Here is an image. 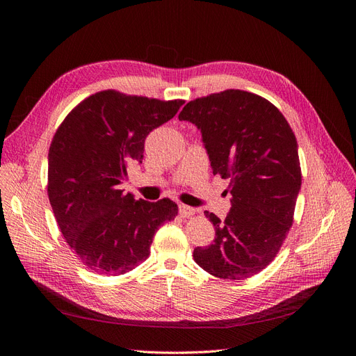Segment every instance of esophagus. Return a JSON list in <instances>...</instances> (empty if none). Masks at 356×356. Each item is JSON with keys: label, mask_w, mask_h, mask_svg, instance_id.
Listing matches in <instances>:
<instances>
[{"label": "esophagus", "mask_w": 356, "mask_h": 356, "mask_svg": "<svg viewBox=\"0 0 356 356\" xmlns=\"http://www.w3.org/2000/svg\"><path fill=\"white\" fill-rule=\"evenodd\" d=\"M195 212H196V211L193 209V208H190V207H187V204H179V213H181L184 218L191 217V215H195Z\"/></svg>", "instance_id": "1"}]
</instances>
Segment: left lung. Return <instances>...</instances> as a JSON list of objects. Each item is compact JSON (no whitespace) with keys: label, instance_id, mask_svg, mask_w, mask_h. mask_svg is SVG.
Masks as SVG:
<instances>
[{"label":"left lung","instance_id":"left-lung-1","mask_svg":"<svg viewBox=\"0 0 356 356\" xmlns=\"http://www.w3.org/2000/svg\"><path fill=\"white\" fill-rule=\"evenodd\" d=\"M202 132L213 175L229 179L232 208L209 246L193 251L209 275L241 281L270 264L294 221L301 187L297 139L276 106L229 89L190 101L178 115Z\"/></svg>","mask_w":356,"mask_h":356}]
</instances>
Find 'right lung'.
Segmentation results:
<instances>
[{"instance_id":"1","label":"right lung","mask_w":356,"mask_h":356,"mask_svg":"<svg viewBox=\"0 0 356 356\" xmlns=\"http://www.w3.org/2000/svg\"><path fill=\"white\" fill-rule=\"evenodd\" d=\"M184 101L102 90L65 117L49 149L47 195L56 222L79 260L118 276L145 261L153 236L178 215L169 199L135 200L120 190L127 166L143 163L144 143Z\"/></svg>"}]
</instances>
